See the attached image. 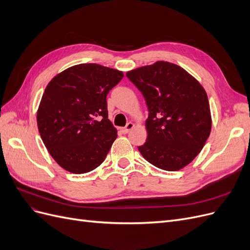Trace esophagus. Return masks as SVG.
I'll return each instance as SVG.
<instances>
[{"instance_id":"1","label":"esophagus","mask_w":250,"mask_h":250,"mask_svg":"<svg viewBox=\"0 0 250 250\" xmlns=\"http://www.w3.org/2000/svg\"><path fill=\"white\" fill-rule=\"evenodd\" d=\"M133 127H134V124H133V123H131V122H129V123H128L125 127L121 128V131H122L123 133H128V132H129V131L132 129Z\"/></svg>"}]
</instances>
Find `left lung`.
<instances>
[{
    "label": "left lung",
    "mask_w": 250,
    "mask_h": 250,
    "mask_svg": "<svg viewBox=\"0 0 250 250\" xmlns=\"http://www.w3.org/2000/svg\"><path fill=\"white\" fill-rule=\"evenodd\" d=\"M126 76L145 98L149 110L144 158L166 171L185 168L203 148L211 129L208 95L199 81L168 62L138 67Z\"/></svg>",
    "instance_id": "left-lung-1"
}]
</instances>
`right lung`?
<instances>
[{
	"label": "right lung",
	"mask_w": 250,
	"mask_h": 250,
	"mask_svg": "<svg viewBox=\"0 0 250 250\" xmlns=\"http://www.w3.org/2000/svg\"><path fill=\"white\" fill-rule=\"evenodd\" d=\"M123 72L81 63L57 74L44 89L37 127L54 161L74 174L93 171L104 162L117 129L108 120L106 96Z\"/></svg>",
	"instance_id": "add662e5"
}]
</instances>
